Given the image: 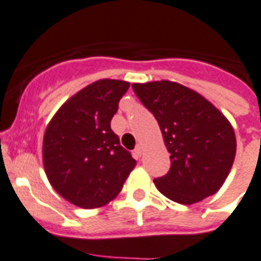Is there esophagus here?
Segmentation results:
<instances>
[{
    "label": "esophagus",
    "mask_w": 261,
    "mask_h": 261,
    "mask_svg": "<svg viewBox=\"0 0 261 261\" xmlns=\"http://www.w3.org/2000/svg\"><path fill=\"white\" fill-rule=\"evenodd\" d=\"M135 154H137L138 156H141L142 154H143V149H142V145H139V143H138L137 146H135Z\"/></svg>",
    "instance_id": "34e87169"
}]
</instances>
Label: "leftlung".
I'll use <instances>...</instances> for the list:
<instances>
[{
  "mask_svg": "<svg viewBox=\"0 0 261 261\" xmlns=\"http://www.w3.org/2000/svg\"><path fill=\"white\" fill-rule=\"evenodd\" d=\"M133 90L156 119L170 152L167 174L154 179L156 189L184 205L215 194L236 155V137L228 119L204 96L178 83H135Z\"/></svg>",
  "mask_w": 261,
  "mask_h": 261,
  "instance_id": "1",
  "label": "left lung"
}]
</instances>
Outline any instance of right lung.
I'll use <instances>...</instances> for the list:
<instances>
[{"mask_svg": "<svg viewBox=\"0 0 261 261\" xmlns=\"http://www.w3.org/2000/svg\"><path fill=\"white\" fill-rule=\"evenodd\" d=\"M130 83L103 79L83 88L61 106L42 142L50 185L83 209L114 200L137 161L120 146L111 119Z\"/></svg>", "mask_w": 261, "mask_h": 261, "instance_id": "1", "label": "right lung"}]
</instances>
